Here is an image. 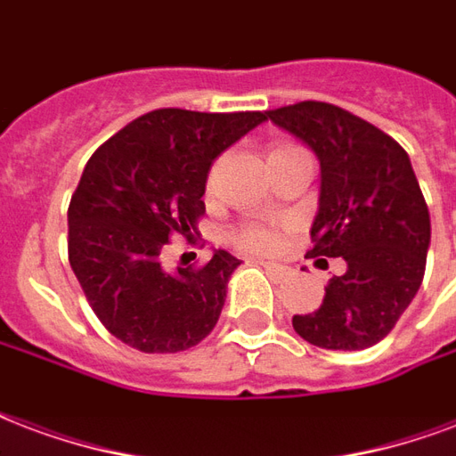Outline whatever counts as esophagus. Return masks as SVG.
Segmentation results:
<instances>
[{
	"instance_id": "obj_1",
	"label": "esophagus",
	"mask_w": 456,
	"mask_h": 456,
	"mask_svg": "<svg viewBox=\"0 0 456 456\" xmlns=\"http://www.w3.org/2000/svg\"><path fill=\"white\" fill-rule=\"evenodd\" d=\"M263 268H265V273H268V275H271L273 280H285L289 275V268L288 265H280V263H263Z\"/></svg>"
}]
</instances>
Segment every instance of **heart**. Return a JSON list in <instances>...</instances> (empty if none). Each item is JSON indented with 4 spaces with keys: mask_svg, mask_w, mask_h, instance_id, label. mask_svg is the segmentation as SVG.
<instances>
[{
    "mask_svg": "<svg viewBox=\"0 0 456 456\" xmlns=\"http://www.w3.org/2000/svg\"><path fill=\"white\" fill-rule=\"evenodd\" d=\"M232 241L248 254H271L278 246V234L271 227L261 224H244L232 232Z\"/></svg>",
    "mask_w": 456,
    "mask_h": 456,
    "instance_id": "b5f03b06",
    "label": "heart"
}]
</instances>
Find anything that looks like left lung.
Here are the masks:
<instances>
[{
  "mask_svg": "<svg viewBox=\"0 0 456 456\" xmlns=\"http://www.w3.org/2000/svg\"><path fill=\"white\" fill-rule=\"evenodd\" d=\"M265 116L299 137L322 167L312 258H343L322 306L295 331L326 350H365L396 326L426 273L430 212L406 150L331 103L302 101Z\"/></svg>",
  "mask_w": 456,
  "mask_h": 456,
  "instance_id": "obj_1",
  "label": "left lung"
}]
</instances>
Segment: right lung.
<instances>
[{"mask_svg": "<svg viewBox=\"0 0 456 456\" xmlns=\"http://www.w3.org/2000/svg\"><path fill=\"white\" fill-rule=\"evenodd\" d=\"M263 120L261 110L159 108L86 161L67 210L69 265L101 323L130 348L178 353L215 329L241 261L219 248L202 268L168 273L161 251L198 234L212 161Z\"/></svg>", "mask_w": 456, "mask_h": 456, "instance_id": "right-lung-1", "label": "right lung"}]
</instances>
